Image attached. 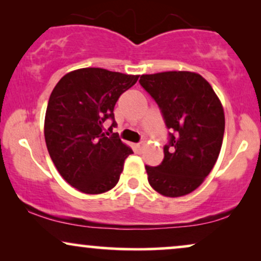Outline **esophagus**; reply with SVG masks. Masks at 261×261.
Instances as JSON below:
<instances>
[{
    "mask_svg": "<svg viewBox=\"0 0 261 261\" xmlns=\"http://www.w3.org/2000/svg\"><path fill=\"white\" fill-rule=\"evenodd\" d=\"M143 145H144V143H139L135 145V150H137V152H140L141 150H143Z\"/></svg>",
    "mask_w": 261,
    "mask_h": 261,
    "instance_id": "1",
    "label": "esophagus"
}]
</instances>
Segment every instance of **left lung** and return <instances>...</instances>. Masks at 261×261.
<instances>
[{
    "label": "left lung",
    "instance_id": "left-lung-1",
    "mask_svg": "<svg viewBox=\"0 0 261 261\" xmlns=\"http://www.w3.org/2000/svg\"><path fill=\"white\" fill-rule=\"evenodd\" d=\"M169 129L163 162L145 165L151 187L165 197H182L197 189L212 170L224 135V111L211 85L191 72L141 75Z\"/></svg>",
    "mask_w": 261,
    "mask_h": 261
}]
</instances>
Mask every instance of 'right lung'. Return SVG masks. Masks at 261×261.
Segmentation results:
<instances>
[{"mask_svg": "<svg viewBox=\"0 0 261 261\" xmlns=\"http://www.w3.org/2000/svg\"><path fill=\"white\" fill-rule=\"evenodd\" d=\"M138 77L83 68L66 74L50 94L44 122L46 147L61 176L77 191L100 194L120 180L124 160L133 151L113 133L117 126L114 108ZM108 122L112 124L106 131Z\"/></svg>", "mask_w": 261, "mask_h": 261, "instance_id": "right-lung-1", "label": "right lung"}]
</instances>
